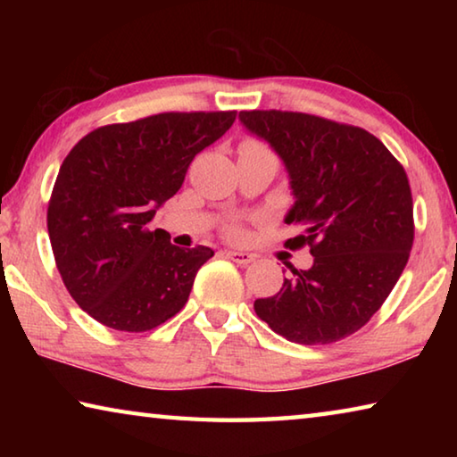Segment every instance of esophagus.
<instances>
[{"mask_svg":"<svg viewBox=\"0 0 457 457\" xmlns=\"http://www.w3.org/2000/svg\"><path fill=\"white\" fill-rule=\"evenodd\" d=\"M226 253H228V258H229V260H234L236 264H239V266H247V264H252L253 260H256V256H253V253H247V252L228 250Z\"/></svg>","mask_w":457,"mask_h":457,"instance_id":"obj_1","label":"esophagus"}]
</instances>
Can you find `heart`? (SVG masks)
<instances>
[{"label": "heart", "instance_id": "b5f03b06", "mask_svg": "<svg viewBox=\"0 0 457 457\" xmlns=\"http://www.w3.org/2000/svg\"><path fill=\"white\" fill-rule=\"evenodd\" d=\"M242 146H244L245 151H252V153H270V151L266 149V145H262V143H258V141H245ZM229 234L237 236L239 229H237V228H229Z\"/></svg>", "mask_w": 457, "mask_h": 457}]
</instances>
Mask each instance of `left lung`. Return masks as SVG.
<instances>
[{
    "mask_svg": "<svg viewBox=\"0 0 457 457\" xmlns=\"http://www.w3.org/2000/svg\"><path fill=\"white\" fill-rule=\"evenodd\" d=\"M242 125L284 161L294 205L286 223L314 264L294 270L253 311L298 345H330L370 320L409 260L413 199L403 165L365 129L306 112L242 111Z\"/></svg>",
    "mask_w": 457,
    "mask_h": 457,
    "instance_id": "left-lung-1",
    "label": "left lung"
}]
</instances>
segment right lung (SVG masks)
<instances>
[{
    "instance_id": "add662e5",
    "label": "right lung",
    "mask_w": 457,
    "mask_h": 457,
    "mask_svg": "<svg viewBox=\"0 0 457 457\" xmlns=\"http://www.w3.org/2000/svg\"><path fill=\"white\" fill-rule=\"evenodd\" d=\"M236 111L161 112L95 129L68 153L48 204L58 272L84 312L108 328L151 330L187 303L212 247L183 250L149 221L181 189L193 157Z\"/></svg>"
}]
</instances>
